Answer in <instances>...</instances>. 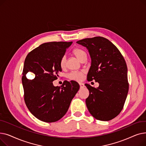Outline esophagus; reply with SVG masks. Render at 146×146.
Masks as SVG:
<instances>
[{
	"label": "esophagus",
	"mask_w": 146,
	"mask_h": 146,
	"mask_svg": "<svg viewBox=\"0 0 146 146\" xmlns=\"http://www.w3.org/2000/svg\"><path fill=\"white\" fill-rule=\"evenodd\" d=\"M79 84L80 88H84V86H85V85H84V84L83 83H80H80H79Z\"/></svg>",
	"instance_id": "esophagus-1"
}]
</instances>
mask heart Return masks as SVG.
<instances>
[{"instance_id":"b5f03b06","label":"heart","mask_w":146,"mask_h":146,"mask_svg":"<svg viewBox=\"0 0 146 146\" xmlns=\"http://www.w3.org/2000/svg\"><path fill=\"white\" fill-rule=\"evenodd\" d=\"M73 52L74 54V55L79 60H81L82 58L84 56L86 55V52L82 49L79 48H76L74 49L73 51ZM65 64H66V57L63 56L60 61V66L61 68H63L65 67ZM83 74H84V71L83 70L79 71V72H72L68 74V77L71 80L80 81L83 79Z\"/></svg>"}]
</instances>
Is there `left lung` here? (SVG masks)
Listing matches in <instances>:
<instances>
[{
	"label": "left lung",
	"mask_w": 146,
	"mask_h": 146,
	"mask_svg": "<svg viewBox=\"0 0 146 146\" xmlns=\"http://www.w3.org/2000/svg\"><path fill=\"white\" fill-rule=\"evenodd\" d=\"M77 43L86 47L91 58L88 80H95L99 84L97 88L85 85L89 91L87 108L96 119L110 121L121 112L127 96L125 61L116 46L105 38H85Z\"/></svg>",
	"instance_id": "1"
}]
</instances>
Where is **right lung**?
Listing matches in <instances>:
<instances>
[{
  "label": "right lung",
  "mask_w": 146,
  "mask_h": 146,
  "mask_svg": "<svg viewBox=\"0 0 146 146\" xmlns=\"http://www.w3.org/2000/svg\"><path fill=\"white\" fill-rule=\"evenodd\" d=\"M72 42H50L40 45L28 53L25 60L22 82L25 104L34 117L45 122L57 121L69 108L79 89L78 82L64 81L61 86H54L61 72L60 61ZM35 74L32 80L27 79L28 72Z\"/></svg>",
  "instance_id": "right-lung-1"
}]
</instances>
